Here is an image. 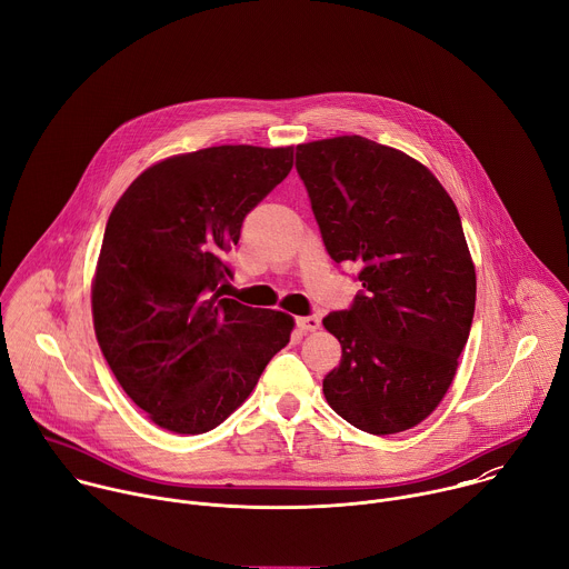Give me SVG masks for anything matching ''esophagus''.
<instances>
[{
  "label": "esophagus",
  "instance_id": "1",
  "mask_svg": "<svg viewBox=\"0 0 569 569\" xmlns=\"http://www.w3.org/2000/svg\"><path fill=\"white\" fill-rule=\"evenodd\" d=\"M296 325L302 331H316L320 327V320L316 316H302V318H296Z\"/></svg>",
  "mask_w": 569,
  "mask_h": 569
}]
</instances>
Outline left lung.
<instances>
[{
  "label": "left lung",
  "instance_id": "1",
  "mask_svg": "<svg viewBox=\"0 0 569 569\" xmlns=\"http://www.w3.org/2000/svg\"><path fill=\"white\" fill-rule=\"evenodd\" d=\"M325 249L361 267L348 311L322 325L343 350L322 379L336 415L370 435L421 423L458 372L476 311V264L437 177L366 137L296 148Z\"/></svg>",
  "mask_w": 569,
  "mask_h": 569
}]
</instances>
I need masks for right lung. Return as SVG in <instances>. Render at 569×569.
I'll return each mask as SVG.
<instances>
[{
  "mask_svg": "<svg viewBox=\"0 0 569 569\" xmlns=\"http://www.w3.org/2000/svg\"><path fill=\"white\" fill-rule=\"evenodd\" d=\"M291 166V146L203 148L150 166L113 206L91 280L96 340L159 428L212 430L289 343V313L221 298V284L244 217Z\"/></svg>",
  "mask_w": 569,
  "mask_h": 569,
  "instance_id": "add662e5",
  "label": "right lung"
}]
</instances>
